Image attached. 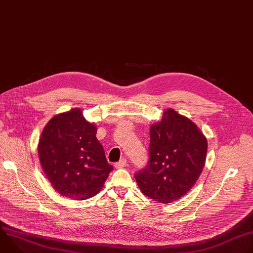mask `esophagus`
I'll list each match as a JSON object with an SVG mask.
<instances>
[{"label":"esophagus","mask_w":253,"mask_h":253,"mask_svg":"<svg viewBox=\"0 0 253 253\" xmlns=\"http://www.w3.org/2000/svg\"><path fill=\"white\" fill-rule=\"evenodd\" d=\"M126 164H127V162H126V159H121L119 162H117V163H115V168H117V169H121V168H123V167H125L126 166Z\"/></svg>","instance_id":"1"}]
</instances>
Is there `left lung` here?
I'll use <instances>...</instances> for the list:
<instances>
[{
    "instance_id": "8db88e82",
    "label": "left lung",
    "mask_w": 253,
    "mask_h": 253,
    "mask_svg": "<svg viewBox=\"0 0 253 253\" xmlns=\"http://www.w3.org/2000/svg\"><path fill=\"white\" fill-rule=\"evenodd\" d=\"M206 153L207 140L197 125L169 108L150 127L149 160L135 173L140 190L163 204L178 200L196 183Z\"/></svg>"
}]
</instances>
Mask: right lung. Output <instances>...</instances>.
Masks as SVG:
<instances>
[{
  "label": "right lung",
  "mask_w": 253,
  "mask_h": 253,
  "mask_svg": "<svg viewBox=\"0 0 253 253\" xmlns=\"http://www.w3.org/2000/svg\"><path fill=\"white\" fill-rule=\"evenodd\" d=\"M96 133V126L78 108L54 116L45 126L38 144L39 159L62 196L76 200L94 196L113 170Z\"/></svg>",
  "instance_id": "obj_1"
}]
</instances>
